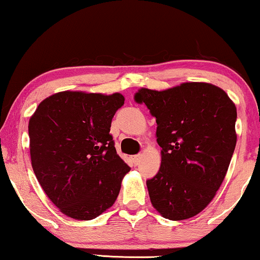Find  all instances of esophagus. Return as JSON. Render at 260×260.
<instances>
[{
  "label": "esophagus",
  "instance_id": "34e87169",
  "mask_svg": "<svg viewBox=\"0 0 260 260\" xmlns=\"http://www.w3.org/2000/svg\"><path fill=\"white\" fill-rule=\"evenodd\" d=\"M132 161H133V164H134L135 166H138L139 164H140V161H141V155L140 154L133 155V156H132Z\"/></svg>",
  "mask_w": 260,
  "mask_h": 260
}]
</instances>
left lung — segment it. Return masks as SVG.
<instances>
[{"label":"left lung","instance_id":"8db88e82","mask_svg":"<svg viewBox=\"0 0 260 260\" xmlns=\"http://www.w3.org/2000/svg\"><path fill=\"white\" fill-rule=\"evenodd\" d=\"M135 101L156 120L159 172L146 181L153 207L170 220L200 213L220 187L236 148L237 108L219 87L186 82L139 89Z\"/></svg>","mask_w":260,"mask_h":260}]
</instances>
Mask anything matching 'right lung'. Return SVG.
<instances>
[{
  "mask_svg": "<svg viewBox=\"0 0 260 260\" xmlns=\"http://www.w3.org/2000/svg\"><path fill=\"white\" fill-rule=\"evenodd\" d=\"M125 102L120 93L60 92L43 100L29 120L31 166L62 213L90 220L118 198L129 166L109 134Z\"/></svg>",
  "mask_w": 260,
  "mask_h": 260,
  "instance_id": "add662e5",
  "label": "right lung"
}]
</instances>
